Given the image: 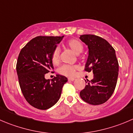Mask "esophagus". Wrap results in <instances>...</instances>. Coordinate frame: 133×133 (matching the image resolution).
Listing matches in <instances>:
<instances>
[{
  "label": "esophagus",
  "instance_id": "1",
  "mask_svg": "<svg viewBox=\"0 0 133 133\" xmlns=\"http://www.w3.org/2000/svg\"><path fill=\"white\" fill-rule=\"evenodd\" d=\"M75 80V78H73V77H69V78H68V81H73Z\"/></svg>",
  "mask_w": 133,
  "mask_h": 133
}]
</instances>
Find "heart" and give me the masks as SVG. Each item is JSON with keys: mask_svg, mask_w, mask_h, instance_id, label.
<instances>
[{"mask_svg": "<svg viewBox=\"0 0 133 133\" xmlns=\"http://www.w3.org/2000/svg\"><path fill=\"white\" fill-rule=\"evenodd\" d=\"M67 46L70 48L76 55H79L83 51V45L77 39H70L67 43ZM60 50L59 47H55L51 55V60L54 64H56L60 61ZM79 69V66L77 65H64L59 69V73L63 75L73 77L75 75L77 70Z\"/></svg>", "mask_w": 133, "mask_h": 133, "instance_id": "obj_1", "label": "heart"}]
</instances>
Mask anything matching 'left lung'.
<instances>
[{
    "label": "left lung",
    "instance_id": "obj_1",
    "mask_svg": "<svg viewBox=\"0 0 133 133\" xmlns=\"http://www.w3.org/2000/svg\"><path fill=\"white\" fill-rule=\"evenodd\" d=\"M79 38L88 47L84 70L94 73V78L87 81L80 96L90 105H101L108 101L116 86L119 64L115 50L107 41L97 36L84 34Z\"/></svg>",
    "mask_w": 133,
    "mask_h": 133
}]
</instances>
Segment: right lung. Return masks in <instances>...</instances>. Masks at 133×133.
Wrapping results in <instances>:
<instances>
[{
    "label": "right lung",
    "instance_id": "obj_1",
    "mask_svg": "<svg viewBox=\"0 0 133 133\" xmlns=\"http://www.w3.org/2000/svg\"><path fill=\"white\" fill-rule=\"evenodd\" d=\"M63 36H38L31 39L20 51L16 65L21 90L32 107L47 110L60 97L68 78L56 75L51 81L45 75L54 69L51 55Z\"/></svg>",
    "mask_w": 133,
    "mask_h": 133
}]
</instances>
